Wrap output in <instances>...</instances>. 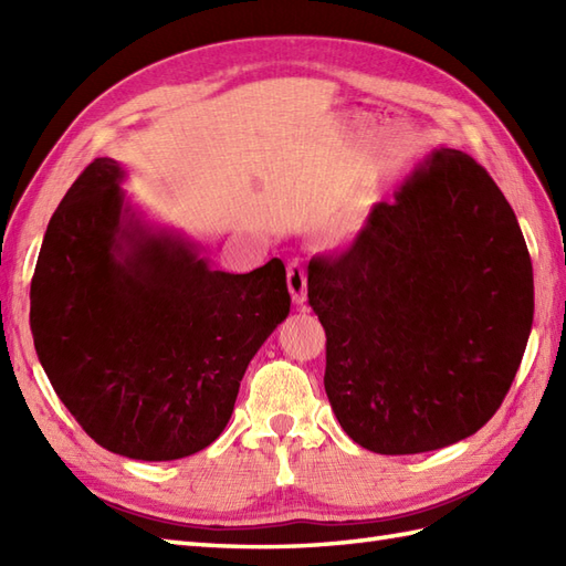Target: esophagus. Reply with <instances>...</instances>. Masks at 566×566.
Segmentation results:
<instances>
[{"instance_id": "esophagus-1", "label": "esophagus", "mask_w": 566, "mask_h": 566, "mask_svg": "<svg viewBox=\"0 0 566 566\" xmlns=\"http://www.w3.org/2000/svg\"><path fill=\"white\" fill-rule=\"evenodd\" d=\"M286 284H290L292 302L296 306H304L306 304V270L302 264L292 262L290 268H286Z\"/></svg>"}]
</instances>
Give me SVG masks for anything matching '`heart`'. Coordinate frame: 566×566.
<instances>
[{"instance_id": "b5f03b06", "label": "heart", "mask_w": 566, "mask_h": 566, "mask_svg": "<svg viewBox=\"0 0 566 566\" xmlns=\"http://www.w3.org/2000/svg\"><path fill=\"white\" fill-rule=\"evenodd\" d=\"M357 228V221L355 219H347L343 226H340V238H350L355 233Z\"/></svg>"}]
</instances>
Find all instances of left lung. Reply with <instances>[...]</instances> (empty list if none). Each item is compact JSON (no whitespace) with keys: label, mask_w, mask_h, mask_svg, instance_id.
I'll return each instance as SVG.
<instances>
[{"label":"left lung","mask_w":566,"mask_h":566,"mask_svg":"<svg viewBox=\"0 0 566 566\" xmlns=\"http://www.w3.org/2000/svg\"><path fill=\"white\" fill-rule=\"evenodd\" d=\"M326 394L365 450L418 454L489 423L533 328V264L494 179L440 148L355 240L308 262Z\"/></svg>","instance_id":"left-lung-1"}]
</instances>
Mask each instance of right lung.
Wrapping results in <instances>:
<instances>
[{"mask_svg":"<svg viewBox=\"0 0 566 566\" xmlns=\"http://www.w3.org/2000/svg\"><path fill=\"white\" fill-rule=\"evenodd\" d=\"M122 179L116 160L90 163L48 223L31 280L33 345L94 442L130 460H179L221 436L292 296L282 260L231 274L153 231Z\"/></svg>","mask_w":566,"mask_h":566,"instance_id":"right-lung-1","label":"right lung"}]
</instances>
